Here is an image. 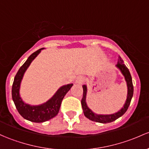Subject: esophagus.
<instances>
[{
    "instance_id": "esophagus-1",
    "label": "esophagus",
    "mask_w": 149,
    "mask_h": 149,
    "mask_svg": "<svg viewBox=\"0 0 149 149\" xmlns=\"http://www.w3.org/2000/svg\"><path fill=\"white\" fill-rule=\"evenodd\" d=\"M84 82H85V78H84V76H79V77H78L76 80V84H79V85H81V84H84Z\"/></svg>"
}]
</instances>
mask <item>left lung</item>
Here are the masks:
<instances>
[{"mask_svg": "<svg viewBox=\"0 0 149 149\" xmlns=\"http://www.w3.org/2000/svg\"><path fill=\"white\" fill-rule=\"evenodd\" d=\"M117 68L120 70V73H122L125 78V81H126V84H127V98H126V101L125 102L124 105L122 107L120 110L118 111V112L114 113L113 114H97L95 113L94 112L92 111L88 106H87L86 101V95H87V86L84 85L83 86V89H84V94H83V98L81 99V105H82V109L84 110V113L85 116L88 119L93 120V121L98 122V123H111V122L114 121L120 116L123 115L127 111L128 106H129L131 101L132 99L133 95H134V86H133L132 82V78H131V73H130L129 70L126 65L124 64V62L122 60L120 56H118V63L116 65Z\"/></svg>", "mask_w": 149, "mask_h": 149, "instance_id": "obj_1", "label": "left lung"}]
</instances>
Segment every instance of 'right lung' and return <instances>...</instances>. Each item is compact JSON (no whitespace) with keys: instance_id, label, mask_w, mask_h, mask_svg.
<instances>
[{"instance_id":"1","label":"right lung","mask_w":149,"mask_h":149,"mask_svg":"<svg viewBox=\"0 0 149 149\" xmlns=\"http://www.w3.org/2000/svg\"><path fill=\"white\" fill-rule=\"evenodd\" d=\"M43 49L44 48L38 50L28 58L26 61L17 72L12 86V98L18 113L25 119L35 123H43L56 116L58 113L64 96L73 85V84H70L60 87L49 100L42 104L33 106L23 101L20 95V88L25 72L31 62Z\"/></svg>"}]
</instances>
